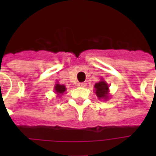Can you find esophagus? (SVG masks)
<instances>
[{
  "label": "esophagus",
  "instance_id": "obj_1",
  "mask_svg": "<svg viewBox=\"0 0 156 156\" xmlns=\"http://www.w3.org/2000/svg\"><path fill=\"white\" fill-rule=\"evenodd\" d=\"M87 86V83H78V87H86Z\"/></svg>",
  "mask_w": 156,
  "mask_h": 156
}]
</instances>
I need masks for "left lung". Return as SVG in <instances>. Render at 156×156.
Returning <instances> with one entry per match:
<instances>
[{
	"mask_svg": "<svg viewBox=\"0 0 156 156\" xmlns=\"http://www.w3.org/2000/svg\"><path fill=\"white\" fill-rule=\"evenodd\" d=\"M95 93L99 100L106 101L109 99V86L104 81V78H100L99 83H96L94 86Z\"/></svg>",
	"mask_w": 156,
	"mask_h": 156,
	"instance_id": "1",
	"label": "left lung"
}]
</instances>
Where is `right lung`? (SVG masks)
Wrapping results in <instances>:
<instances>
[{
  "mask_svg": "<svg viewBox=\"0 0 156 156\" xmlns=\"http://www.w3.org/2000/svg\"><path fill=\"white\" fill-rule=\"evenodd\" d=\"M66 87L65 85H62V84H60L59 83H56L55 86H54V91L56 94V96L61 97V95L66 92Z\"/></svg>",
  "mask_w": 156,
  "mask_h": 156,
  "instance_id": "add662e5",
  "label": "right lung"
}]
</instances>
